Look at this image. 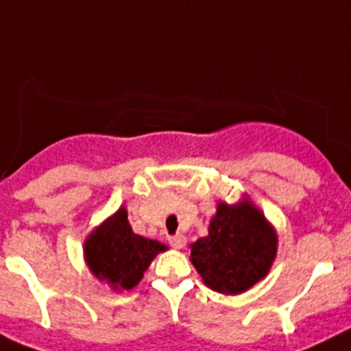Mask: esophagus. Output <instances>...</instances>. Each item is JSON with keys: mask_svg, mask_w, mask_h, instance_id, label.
Instances as JSON below:
<instances>
[{"mask_svg": "<svg viewBox=\"0 0 351 351\" xmlns=\"http://www.w3.org/2000/svg\"><path fill=\"white\" fill-rule=\"evenodd\" d=\"M169 243L170 246L176 247V250H181V247L186 246V237L182 234H176V235H170L169 237Z\"/></svg>", "mask_w": 351, "mask_h": 351, "instance_id": "34e87169", "label": "esophagus"}]
</instances>
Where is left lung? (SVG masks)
Returning a JSON list of instances; mask_svg holds the SVG:
<instances>
[{"instance_id":"1","label":"left lung","mask_w":351,"mask_h":351,"mask_svg":"<svg viewBox=\"0 0 351 351\" xmlns=\"http://www.w3.org/2000/svg\"><path fill=\"white\" fill-rule=\"evenodd\" d=\"M276 234L250 202L219 204L209 235L191 244V263L209 288L235 295L260 281L276 256Z\"/></svg>"}]
</instances>
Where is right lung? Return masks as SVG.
I'll use <instances>...</instances> for the list:
<instances>
[{"label": "right lung", "mask_w": 351, "mask_h": 351, "mask_svg": "<svg viewBox=\"0 0 351 351\" xmlns=\"http://www.w3.org/2000/svg\"><path fill=\"white\" fill-rule=\"evenodd\" d=\"M165 250V244L133 234L125 209H119L96 228L84 244L86 262L93 274L116 290L135 287L151 260Z\"/></svg>", "instance_id": "add662e5"}]
</instances>
